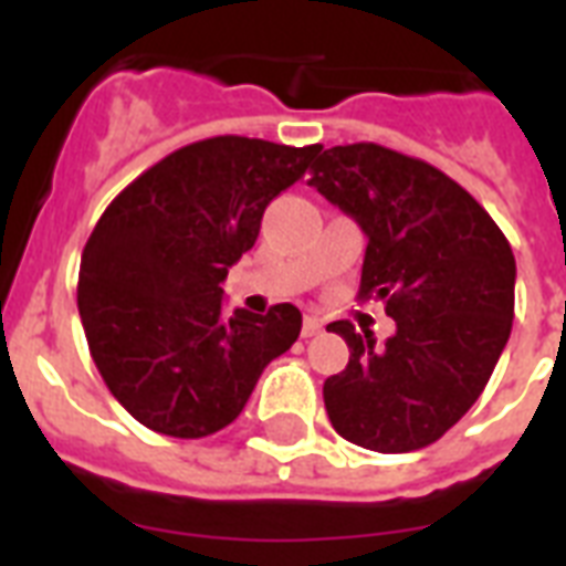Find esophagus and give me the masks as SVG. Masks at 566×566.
<instances>
[{"label":"esophagus","instance_id":"34e87169","mask_svg":"<svg viewBox=\"0 0 566 566\" xmlns=\"http://www.w3.org/2000/svg\"><path fill=\"white\" fill-rule=\"evenodd\" d=\"M323 332V319L317 317H305V323H302V337H314Z\"/></svg>","mask_w":566,"mask_h":566}]
</instances>
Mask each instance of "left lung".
<instances>
[{
	"mask_svg": "<svg viewBox=\"0 0 566 566\" xmlns=\"http://www.w3.org/2000/svg\"><path fill=\"white\" fill-rule=\"evenodd\" d=\"M308 185L364 229L358 300H381L396 323L378 349L349 319L328 326L349 346L346 370L323 385L328 420L385 455L429 447L473 408L509 344L511 243L447 172L387 146H332Z\"/></svg>",
	"mask_w": 566,
	"mask_h": 566,
	"instance_id": "8db88e82",
	"label": "left lung"
}]
</instances>
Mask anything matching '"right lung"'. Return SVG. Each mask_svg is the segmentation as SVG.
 <instances>
[{"label": "right lung", "mask_w": 566, "mask_h": 566, "mask_svg": "<svg viewBox=\"0 0 566 566\" xmlns=\"http://www.w3.org/2000/svg\"><path fill=\"white\" fill-rule=\"evenodd\" d=\"M317 149L196 140L140 172L99 217L82 252L78 314L102 381L146 429L181 440L226 429L266 364L300 337L291 302L222 314L220 282Z\"/></svg>", "instance_id": "right-lung-1"}]
</instances>
